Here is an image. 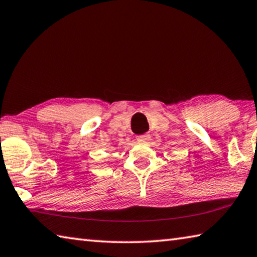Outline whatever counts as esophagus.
<instances>
[{
    "instance_id": "obj_1",
    "label": "esophagus",
    "mask_w": 257,
    "mask_h": 257,
    "mask_svg": "<svg viewBox=\"0 0 257 257\" xmlns=\"http://www.w3.org/2000/svg\"><path fill=\"white\" fill-rule=\"evenodd\" d=\"M148 139H149V135H147V134L141 135V136H137L138 142H145V141H148Z\"/></svg>"
}]
</instances>
